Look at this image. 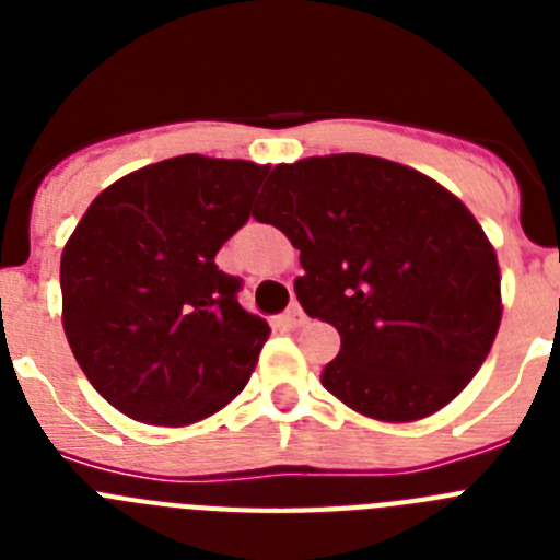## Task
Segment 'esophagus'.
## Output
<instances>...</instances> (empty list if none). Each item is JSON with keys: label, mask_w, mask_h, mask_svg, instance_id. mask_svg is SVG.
Segmentation results:
<instances>
[{"label": "esophagus", "mask_w": 560, "mask_h": 560, "mask_svg": "<svg viewBox=\"0 0 560 560\" xmlns=\"http://www.w3.org/2000/svg\"><path fill=\"white\" fill-rule=\"evenodd\" d=\"M305 323H308V316H305V311L300 308V305H291V308L283 314L285 328H303Z\"/></svg>", "instance_id": "34e87169"}]
</instances>
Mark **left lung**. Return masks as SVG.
I'll use <instances>...</instances> for the list:
<instances>
[{"mask_svg": "<svg viewBox=\"0 0 560 560\" xmlns=\"http://www.w3.org/2000/svg\"><path fill=\"white\" fill-rule=\"evenodd\" d=\"M255 219L300 249L296 300L341 336L323 387L353 412L429 418L491 353L497 252L468 207L420 171L364 153L277 165Z\"/></svg>", "mask_w": 560, "mask_h": 560, "instance_id": "8db88e82", "label": "left lung"}]
</instances>
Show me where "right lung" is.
<instances>
[{
    "label": "right lung",
    "mask_w": 560,
    "mask_h": 560,
    "mask_svg": "<svg viewBox=\"0 0 560 560\" xmlns=\"http://www.w3.org/2000/svg\"><path fill=\"white\" fill-rule=\"evenodd\" d=\"M269 165L185 153L97 196L61 255L63 330L92 387L128 418L190 427L246 387L269 325L215 266Z\"/></svg>",
    "instance_id": "1"
}]
</instances>
